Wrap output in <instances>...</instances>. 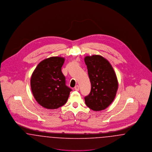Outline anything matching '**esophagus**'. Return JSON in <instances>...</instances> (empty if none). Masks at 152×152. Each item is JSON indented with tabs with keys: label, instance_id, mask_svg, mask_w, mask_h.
Returning a JSON list of instances; mask_svg holds the SVG:
<instances>
[{
	"label": "esophagus",
	"instance_id": "obj_1",
	"mask_svg": "<svg viewBox=\"0 0 152 152\" xmlns=\"http://www.w3.org/2000/svg\"><path fill=\"white\" fill-rule=\"evenodd\" d=\"M75 90H76V91H78L79 90V86H75Z\"/></svg>",
	"mask_w": 152,
	"mask_h": 152
}]
</instances>
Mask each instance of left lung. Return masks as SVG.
<instances>
[{"instance_id":"obj_1","label":"left lung","mask_w":152,"mask_h":152,"mask_svg":"<svg viewBox=\"0 0 152 152\" xmlns=\"http://www.w3.org/2000/svg\"><path fill=\"white\" fill-rule=\"evenodd\" d=\"M91 84V92L85 99L87 107L94 111L108 107L116 97L118 83L108 60L99 55L84 58Z\"/></svg>"}]
</instances>
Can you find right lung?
<instances>
[{
	"mask_svg": "<svg viewBox=\"0 0 152 152\" xmlns=\"http://www.w3.org/2000/svg\"><path fill=\"white\" fill-rule=\"evenodd\" d=\"M65 58L53 56L40 61L32 74L30 84L36 101L43 108L55 109L64 105L71 89L65 85L61 67Z\"/></svg>",
	"mask_w": 152,
	"mask_h": 152,
	"instance_id": "right-lung-1",
	"label": "right lung"
}]
</instances>
